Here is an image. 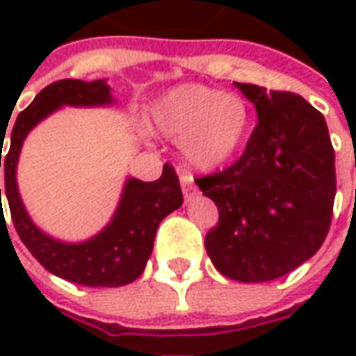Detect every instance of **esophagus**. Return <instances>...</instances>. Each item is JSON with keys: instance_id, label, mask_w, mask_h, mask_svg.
<instances>
[{"instance_id": "obj_1", "label": "esophagus", "mask_w": 356, "mask_h": 356, "mask_svg": "<svg viewBox=\"0 0 356 356\" xmlns=\"http://www.w3.org/2000/svg\"><path fill=\"white\" fill-rule=\"evenodd\" d=\"M180 184H182L184 198L186 200L192 198V196H194V192H196V186H194V182H192V178H190V176H186V174H182V176H180Z\"/></svg>"}]
</instances>
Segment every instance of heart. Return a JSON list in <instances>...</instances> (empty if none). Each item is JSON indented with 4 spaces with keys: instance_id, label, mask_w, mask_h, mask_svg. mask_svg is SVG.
I'll return each instance as SVG.
<instances>
[{
    "instance_id": "obj_1",
    "label": "heart",
    "mask_w": 356,
    "mask_h": 356,
    "mask_svg": "<svg viewBox=\"0 0 356 356\" xmlns=\"http://www.w3.org/2000/svg\"><path fill=\"white\" fill-rule=\"evenodd\" d=\"M150 124L162 136L180 140V152L190 168L213 172L243 150L252 132V111L238 95L184 83L152 103Z\"/></svg>"
}]
</instances>
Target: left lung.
<instances>
[{
	"label": "left lung",
	"instance_id": "left-lung-1",
	"mask_svg": "<svg viewBox=\"0 0 356 356\" xmlns=\"http://www.w3.org/2000/svg\"><path fill=\"white\" fill-rule=\"evenodd\" d=\"M257 124L234 166L196 180L218 206L206 236L213 267L229 280L283 277L327 238L335 202V152L323 115L293 92L234 83Z\"/></svg>",
	"mask_w": 356,
	"mask_h": 356
}]
</instances>
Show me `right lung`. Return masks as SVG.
<instances>
[{
  "label": "right lung",
  "instance_id": "1",
  "mask_svg": "<svg viewBox=\"0 0 356 356\" xmlns=\"http://www.w3.org/2000/svg\"><path fill=\"white\" fill-rule=\"evenodd\" d=\"M113 104L115 97L106 79H63L51 83L35 97L33 103L19 113L11 130L9 152L3 160V143L0 146V166L3 162L6 172V196L21 241L53 275L87 287H120L140 277L154 248V236L160 222L184 202L176 172L164 164L162 176L154 182H143L132 176L127 178L117 210L101 232L83 241H63L45 234L31 220L21 200L17 164L27 134L63 106L97 108ZM1 140H6L3 132Z\"/></svg>",
  "mask_w": 356,
  "mask_h": 356
}]
</instances>
